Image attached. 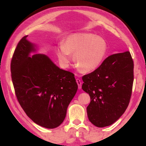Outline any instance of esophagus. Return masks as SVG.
<instances>
[{"mask_svg": "<svg viewBox=\"0 0 146 146\" xmlns=\"http://www.w3.org/2000/svg\"><path fill=\"white\" fill-rule=\"evenodd\" d=\"M76 83H77V84H78V89H81L82 83L81 81H80V80L78 79V78L76 79Z\"/></svg>", "mask_w": 146, "mask_h": 146, "instance_id": "esophagus-1", "label": "esophagus"}]
</instances>
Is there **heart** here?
Wrapping results in <instances>:
<instances>
[{
    "label": "heart",
    "instance_id": "heart-1",
    "mask_svg": "<svg viewBox=\"0 0 146 146\" xmlns=\"http://www.w3.org/2000/svg\"><path fill=\"white\" fill-rule=\"evenodd\" d=\"M104 39L91 33H75L68 36L63 45L56 49L61 63L69 64L71 54L78 69L83 73L94 71L103 61L107 52Z\"/></svg>",
    "mask_w": 146,
    "mask_h": 146
}]
</instances>
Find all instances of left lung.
I'll use <instances>...</instances> for the list:
<instances>
[{
    "label": "left lung",
    "instance_id": "1",
    "mask_svg": "<svg viewBox=\"0 0 146 146\" xmlns=\"http://www.w3.org/2000/svg\"><path fill=\"white\" fill-rule=\"evenodd\" d=\"M82 89L91 102L89 120L98 127L110 125L127 108L134 82V62L129 51L107 57L93 72L82 77Z\"/></svg>",
    "mask_w": 146,
    "mask_h": 146
}]
</instances>
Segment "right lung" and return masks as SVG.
<instances>
[{
  "mask_svg": "<svg viewBox=\"0 0 146 146\" xmlns=\"http://www.w3.org/2000/svg\"><path fill=\"white\" fill-rule=\"evenodd\" d=\"M24 36L11 64V76L19 103L37 124L47 129L61 125L78 85L74 74L58 67L50 58L36 52V45Z\"/></svg>",
  "mask_w": 146,
  "mask_h": 146,
  "instance_id": "add662e5",
  "label": "right lung"
}]
</instances>
